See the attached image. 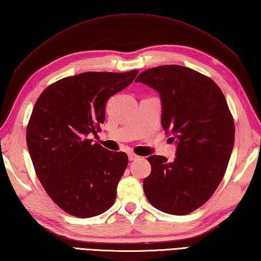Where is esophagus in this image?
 Returning <instances> with one entry per match:
<instances>
[{
  "mask_svg": "<svg viewBox=\"0 0 261 261\" xmlns=\"http://www.w3.org/2000/svg\"><path fill=\"white\" fill-rule=\"evenodd\" d=\"M128 159H129L130 161H134V160H136V159H139V155H136V154H134V153H129V154H128Z\"/></svg>",
  "mask_w": 261,
  "mask_h": 261,
  "instance_id": "obj_1",
  "label": "esophagus"
}]
</instances>
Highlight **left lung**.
Returning a JSON list of instances; mask_svg holds the SVG:
<instances>
[{"label":"left lung","instance_id":"1","mask_svg":"<svg viewBox=\"0 0 261 261\" xmlns=\"http://www.w3.org/2000/svg\"><path fill=\"white\" fill-rule=\"evenodd\" d=\"M135 82L159 93L161 126L177 146L173 162L147 158L146 199L164 213L190 214L211 198L227 168L235 137L227 102L213 80L183 66L151 68Z\"/></svg>","mask_w":261,"mask_h":261}]
</instances>
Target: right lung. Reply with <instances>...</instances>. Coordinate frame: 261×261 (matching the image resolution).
Here are the masks:
<instances>
[{
	"label": "right lung",
	"mask_w": 261,
	"mask_h": 261,
	"mask_svg": "<svg viewBox=\"0 0 261 261\" xmlns=\"http://www.w3.org/2000/svg\"><path fill=\"white\" fill-rule=\"evenodd\" d=\"M139 70L83 72L46 87L27 126V146L39 181L69 215L90 218L114 204L128 165L125 152L92 144L109 97L132 84Z\"/></svg>",
	"instance_id": "1"
}]
</instances>
